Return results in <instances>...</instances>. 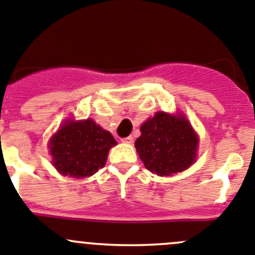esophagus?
<instances>
[{
	"label": "esophagus",
	"instance_id": "obj_1",
	"mask_svg": "<svg viewBox=\"0 0 255 255\" xmlns=\"http://www.w3.org/2000/svg\"><path fill=\"white\" fill-rule=\"evenodd\" d=\"M122 140L123 143H127V144H132L133 143V137L132 135H128V137H126V138H122Z\"/></svg>",
	"mask_w": 255,
	"mask_h": 255
}]
</instances>
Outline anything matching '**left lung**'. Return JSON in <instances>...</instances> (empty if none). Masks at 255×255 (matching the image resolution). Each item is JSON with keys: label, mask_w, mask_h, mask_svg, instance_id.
<instances>
[{"label": "left lung", "mask_w": 255, "mask_h": 255, "mask_svg": "<svg viewBox=\"0 0 255 255\" xmlns=\"http://www.w3.org/2000/svg\"><path fill=\"white\" fill-rule=\"evenodd\" d=\"M198 142V135L184 115L157 112L140 126V137L134 145L148 170L168 177L196 162Z\"/></svg>", "instance_id": "obj_1"}]
</instances>
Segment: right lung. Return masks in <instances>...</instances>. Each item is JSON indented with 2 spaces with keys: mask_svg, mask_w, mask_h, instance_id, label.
Returning <instances> with one entry per match:
<instances>
[{
  "mask_svg": "<svg viewBox=\"0 0 255 255\" xmlns=\"http://www.w3.org/2000/svg\"><path fill=\"white\" fill-rule=\"evenodd\" d=\"M117 144L113 135L91 118L67 120L49 139L52 163L61 174L91 177L106 164L108 152Z\"/></svg>",
  "mask_w": 255,
  "mask_h": 255,
  "instance_id": "add662e5",
  "label": "right lung"
}]
</instances>
